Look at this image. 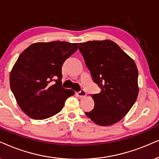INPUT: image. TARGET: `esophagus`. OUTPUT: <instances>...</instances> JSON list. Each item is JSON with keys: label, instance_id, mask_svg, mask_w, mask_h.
Segmentation results:
<instances>
[{"label": "esophagus", "instance_id": "34e87169", "mask_svg": "<svg viewBox=\"0 0 159 159\" xmlns=\"http://www.w3.org/2000/svg\"><path fill=\"white\" fill-rule=\"evenodd\" d=\"M76 95H77V97L79 98H84V97H85V96L86 95V92L84 91V89H81L80 92H76Z\"/></svg>", "mask_w": 159, "mask_h": 159}]
</instances>
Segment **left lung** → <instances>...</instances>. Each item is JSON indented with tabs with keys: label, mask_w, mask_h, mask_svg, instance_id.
<instances>
[{
	"label": "left lung",
	"mask_w": 159,
	"mask_h": 159,
	"mask_svg": "<svg viewBox=\"0 0 159 159\" xmlns=\"http://www.w3.org/2000/svg\"><path fill=\"white\" fill-rule=\"evenodd\" d=\"M78 49L93 81L101 89L91 94L94 108L86 115L96 124L119 122L135 103L139 93L138 70L134 60L111 40L79 43Z\"/></svg>",
	"instance_id": "1"
}]
</instances>
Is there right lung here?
<instances>
[{"label": "right lung", "instance_id": "add662e5", "mask_svg": "<svg viewBox=\"0 0 159 159\" xmlns=\"http://www.w3.org/2000/svg\"><path fill=\"white\" fill-rule=\"evenodd\" d=\"M78 43L55 41L34 43L23 51L10 73V87L24 113L44 120L61 111L73 95L61 86V67Z\"/></svg>", "mask_w": 159, "mask_h": 159}]
</instances>
